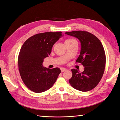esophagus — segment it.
I'll return each instance as SVG.
<instances>
[{"label": "esophagus", "instance_id": "34e87169", "mask_svg": "<svg viewBox=\"0 0 120 120\" xmlns=\"http://www.w3.org/2000/svg\"><path fill=\"white\" fill-rule=\"evenodd\" d=\"M67 70L64 69V68H61V72H64V71H66Z\"/></svg>", "mask_w": 120, "mask_h": 120}]
</instances>
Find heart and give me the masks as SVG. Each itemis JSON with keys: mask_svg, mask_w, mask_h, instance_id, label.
I'll return each mask as SVG.
<instances>
[{"mask_svg": "<svg viewBox=\"0 0 120 120\" xmlns=\"http://www.w3.org/2000/svg\"><path fill=\"white\" fill-rule=\"evenodd\" d=\"M75 41V40L74 39H72V38H70V39H68L67 40H65V44H69L71 43V42L73 41Z\"/></svg>", "mask_w": 120, "mask_h": 120, "instance_id": "1", "label": "heart"}]
</instances>
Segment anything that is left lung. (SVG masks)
I'll list each match as a JSON object with an SVG mask.
<instances>
[{
	"label": "left lung",
	"mask_w": 120,
	"mask_h": 120,
	"mask_svg": "<svg viewBox=\"0 0 120 120\" xmlns=\"http://www.w3.org/2000/svg\"><path fill=\"white\" fill-rule=\"evenodd\" d=\"M65 34L80 41L81 50L76 62L81 63L85 68L81 73L76 69L71 70L70 85L82 91L93 90L100 82L105 71L106 58L104 47L100 40L90 32L74 30Z\"/></svg>",
	"instance_id": "8db88e82"
}]
</instances>
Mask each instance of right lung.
I'll list each match as a JSON object with an SVG mask.
<instances>
[{
    "mask_svg": "<svg viewBox=\"0 0 120 120\" xmlns=\"http://www.w3.org/2000/svg\"><path fill=\"white\" fill-rule=\"evenodd\" d=\"M61 36V32L41 33L30 37L23 44L18 57L19 70L23 83L30 90L44 92L57 80L60 69H47L43 66V62Z\"/></svg>",
    "mask_w": 120,
    "mask_h": 120,
    "instance_id": "add662e5",
    "label": "right lung"
}]
</instances>
